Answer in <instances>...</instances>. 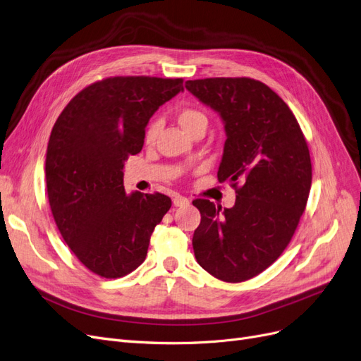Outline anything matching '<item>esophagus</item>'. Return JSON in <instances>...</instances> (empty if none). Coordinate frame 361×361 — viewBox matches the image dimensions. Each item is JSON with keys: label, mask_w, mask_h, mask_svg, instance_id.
I'll return each mask as SVG.
<instances>
[{"label": "esophagus", "mask_w": 361, "mask_h": 361, "mask_svg": "<svg viewBox=\"0 0 361 361\" xmlns=\"http://www.w3.org/2000/svg\"><path fill=\"white\" fill-rule=\"evenodd\" d=\"M173 205H176V207H184V205H189V200H188V197H184V196H176V197H173Z\"/></svg>", "instance_id": "obj_1"}]
</instances>
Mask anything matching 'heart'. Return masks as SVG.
Masks as SVG:
<instances>
[{"label": "heart", "instance_id": "b5f03b06", "mask_svg": "<svg viewBox=\"0 0 361 361\" xmlns=\"http://www.w3.org/2000/svg\"><path fill=\"white\" fill-rule=\"evenodd\" d=\"M177 121L189 135H192L197 129H201V127H205V129H207V124H208L207 115L201 109L192 108V106L181 108L177 112ZM159 132H160V123L157 120L151 121L147 127L145 135H144L145 142L153 144L156 141Z\"/></svg>", "mask_w": 361, "mask_h": 361}]
</instances>
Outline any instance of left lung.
<instances>
[{"instance_id":"1","label":"left lung","mask_w":361,"mask_h":361,"mask_svg":"<svg viewBox=\"0 0 361 361\" xmlns=\"http://www.w3.org/2000/svg\"><path fill=\"white\" fill-rule=\"evenodd\" d=\"M185 88L224 121L219 181L235 189L243 183L231 208L193 201L201 213L195 258L220 281H249L281 257L305 212L312 184L306 139L288 104L259 80L208 78Z\"/></svg>"}]
</instances>
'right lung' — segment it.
Wrapping results in <instances>:
<instances>
[{
	"label": "right lung",
	"mask_w": 361,
	"mask_h": 361,
	"mask_svg": "<svg viewBox=\"0 0 361 361\" xmlns=\"http://www.w3.org/2000/svg\"><path fill=\"white\" fill-rule=\"evenodd\" d=\"M183 90V79L108 78L78 92L54 124L44 166L52 216L76 258L100 277L136 270L171 208L166 195H127L123 168L142 149L153 114Z\"/></svg>",
	"instance_id": "right-lung-1"
}]
</instances>
